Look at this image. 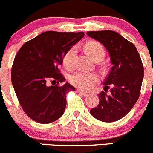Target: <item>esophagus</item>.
Returning <instances> with one entry per match:
<instances>
[{
  "label": "esophagus",
  "mask_w": 153,
  "mask_h": 153,
  "mask_svg": "<svg viewBox=\"0 0 153 153\" xmlns=\"http://www.w3.org/2000/svg\"><path fill=\"white\" fill-rule=\"evenodd\" d=\"M77 92H79V93L80 94V95H82V96H88V95H89V94H88L87 92H82V91L79 90V89H77Z\"/></svg>",
  "instance_id": "obj_1"
}]
</instances>
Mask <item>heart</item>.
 <instances>
[{
    "label": "heart",
    "instance_id": "1",
    "mask_svg": "<svg viewBox=\"0 0 153 153\" xmlns=\"http://www.w3.org/2000/svg\"><path fill=\"white\" fill-rule=\"evenodd\" d=\"M85 50L96 61H102L105 55L104 47L97 42H89L85 45ZM76 54V48L74 47L70 48L63 57V64L67 70L74 67V57ZM99 80V76L96 73H88L79 71L70 77V82L73 86L77 87L81 90H90L94 85Z\"/></svg>",
    "mask_w": 153,
    "mask_h": 153
}]
</instances>
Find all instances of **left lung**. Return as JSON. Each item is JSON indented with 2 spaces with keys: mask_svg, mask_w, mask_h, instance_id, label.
Masks as SVG:
<instances>
[{
  "mask_svg": "<svg viewBox=\"0 0 153 153\" xmlns=\"http://www.w3.org/2000/svg\"><path fill=\"white\" fill-rule=\"evenodd\" d=\"M86 34L102 43L110 55L112 67L105 79L104 91L99 94V104L91 115L104 122H114L128 114L140 94L143 65L137 48L119 33L111 30L91 31ZM110 85L111 93L106 91Z\"/></svg>",
  "mask_w": 153,
  "mask_h": 153,
  "instance_id": "1",
  "label": "left lung"
}]
</instances>
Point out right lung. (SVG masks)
Returning a JSON list of instances; mask_svg holds the SVG:
<instances>
[{
  "instance_id": "1",
  "label": "right lung",
  "mask_w": 153,
  "mask_h": 153,
  "mask_svg": "<svg viewBox=\"0 0 153 153\" xmlns=\"http://www.w3.org/2000/svg\"><path fill=\"white\" fill-rule=\"evenodd\" d=\"M83 36V32L48 31L26 42L15 56L13 86L22 110L36 122L49 124L64 114L66 95L75 88L68 82L59 86L65 81L60 67L65 53Z\"/></svg>"
}]
</instances>
